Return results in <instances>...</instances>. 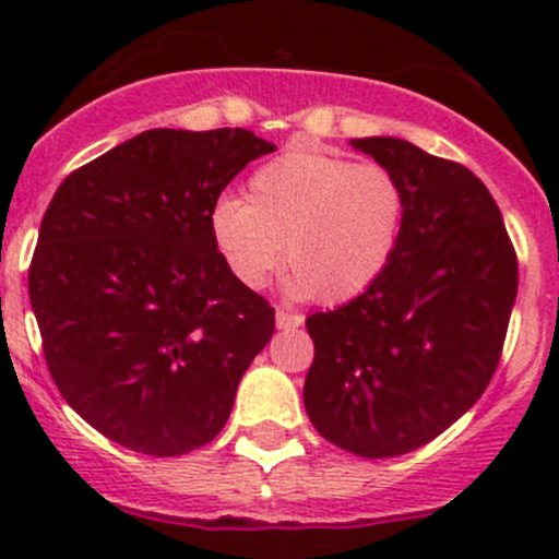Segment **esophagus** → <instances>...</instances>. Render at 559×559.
Here are the masks:
<instances>
[{
    "label": "esophagus",
    "instance_id": "obj_1",
    "mask_svg": "<svg viewBox=\"0 0 559 559\" xmlns=\"http://www.w3.org/2000/svg\"><path fill=\"white\" fill-rule=\"evenodd\" d=\"M300 324H302L300 313L284 311V308H278V311H275V326H278V330H295V326H300Z\"/></svg>",
    "mask_w": 559,
    "mask_h": 559
}]
</instances>
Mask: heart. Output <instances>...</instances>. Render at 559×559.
Masks as SVG:
<instances>
[{"label":"heart","mask_w":559,"mask_h":559,"mask_svg":"<svg viewBox=\"0 0 559 559\" xmlns=\"http://www.w3.org/2000/svg\"><path fill=\"white\" fill-rule=\"evenodd\" d=\"M405 211L403 183L384 165L295 148L251 173L246 200L218 197L207 227L246 289H264L286 253L289 295L343 302L384 275Z\"/></svg>","instance_id":"1"}]
</instances>
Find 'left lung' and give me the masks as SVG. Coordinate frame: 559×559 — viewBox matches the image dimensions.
<instances>
[{
  "instance_id": "left-lung-1",
  "label": "left lung",
  "mask_w": 559,
  "mask_h": 559,
  "mask_svg": "<svg viewBox=\"0 0 559 559\" xmlns=\"http://www.w3.org/2000/svg\"><path fill=\"white\" fill-rule=\"evenodd\" d=\"M352 145L400 178L397 251L346 306L306 319L308 419L335 447L384 460L452 427L498 368L520 267L503 216L467 167L400 138Z\"/></svg>"
}]
</instances>
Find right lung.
I'll return each mask as SVG.
<instances>
[{"label":"right lung","instance_id":"1","mask_svg":"<svg viewBox=\"0 0 559 559\" xmlns=\"http://www.w3.org/2000/svg\"><path fill=\"white\" fill-rule=\"evenodd\" d=\"M275 145L248 129H148L56 189L29 267L45 362L110 441L175 456L227 425L275 330L213 246V202Z\"/></svg>","mask_w":559,"mask_h":559}]
</instances>
